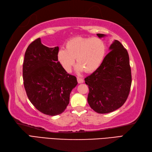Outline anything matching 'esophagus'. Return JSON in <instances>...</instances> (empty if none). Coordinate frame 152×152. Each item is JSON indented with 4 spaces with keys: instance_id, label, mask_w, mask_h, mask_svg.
<instances>
[{
    "instance_id": "esophagus-1",
    "label": "esophagus",
    "mask_w": 152,
    "mask_h": 152,
    "mask_svg": "<svg viewBox=\"0 0 152 152\" xmlns=\"http://www.w3.org/2000/svg\"><path fill=\"white\" fill-rule=\"evenodd\" d=\"M77 80H78V83H82L83 82V80L82 78H80V77H77Z\"/></svg>"
}]
</instances>
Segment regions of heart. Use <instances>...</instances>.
Returning <instances> with one entry per match:
<instances>
[{
	"label": "heart",
	"mask_w": 152,
	"mask_h": 152,
	"mask_svg": "<svg viewBox=\"0 0 152 152\" xmlns=\"http://www.w3.org/2000/svg\"><path fill=\"white\" fill-rule=\"evenodd\" d=\"M66 49L60 48L57 54V60L63 69L70 72L76 58L78 72L84 70L91 72L102 63L106 53V45L99 38L75 37L68 40Z\"/></svg>",
	"instance_id": "b5f03b06"
}]
</instances>
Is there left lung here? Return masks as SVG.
Returning <instances> with one entry per match:
<instances>
[{
    "instance_id": "obj_1",
    "label": "left lung",
    "mask_w": 152,
    "mask_h": 152,
    "mask_svg": "<svg viewBox=\"0 0 152 152\" xmlns=\"http://www.w3.org/2000/svg\"><path fill=\"white\" fill-rule=\"evenodd\" d=\"M99 38L105 34H96ZM110 52L94 72L86 77L89 92L88 102L99 114H107L120 108L127 100L131 86V70L127 50L114 40Z\"/></svg>"
}]
</instances>
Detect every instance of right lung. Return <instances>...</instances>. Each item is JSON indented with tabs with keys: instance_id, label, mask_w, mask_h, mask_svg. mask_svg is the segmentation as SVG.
Wrapping results in <instances>:
<instances>
[{
	"instance_id": "1",
	"label": "right lung",
	"mask_w": 152,
	"mask_h": 152,
	"mask_svg": "<svg viewBox=\"0 0 152 152\" xmlns=\"http://www.w3.org/2000/svg\"><path fill=\"white\" fill-rule=\"evenodd\" d=\"M59 47L48 48L40 38L25 51L23 78L28 99L38 110L56 115L69 104L70 94L78 84L74 76L68 74L57 60Z\"/></svg>"
}]
</instances>
